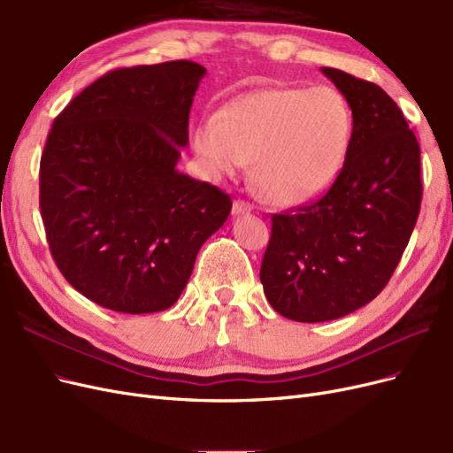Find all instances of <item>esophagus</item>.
<instances>
[{
  "mask_svg": "<svg viewBox=\"0 0 453 453\" xmlns=\"http://www.w3.org/2000/svg\"><path fill=\"white\" fill-rule=\"evenodd\" d=\"M253 208L251 205L248 203V202H243V200H236L234 203H232V213L234 215H243V213H250Z\"/></svg>",
  "mask_w": 453,
  "mask_h": 453,
  "instance_id": "esophagus-1",
  "label": "esophagus"
}]
</instances>
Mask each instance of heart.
Listing matches in <instances>:
<instances>
[{
  "instance_id": "obj_1",
  "label": "heart",
  "mask_w": 453,
  "mask_h": 453,
  "mask_svg": "<svg viewBox=\"0 0 453 453\" xmlns=\"http://www.w3.org/2000/svg\"><path fill=\"white\" fill-rule=\"evenodd\" d=\"M353 140V113L328 87L260 88L200 120L193 145L211 177L255 160V181L283 208L306 205L334 183Z\"/></svg>"
}]
</instances>
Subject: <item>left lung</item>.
<instances>
[{
  "label": "left lung",
  "mask_w": 453,
  "mask_h": 453,
  "mask_svg": "<svg viewBox=\"0 0 453 453\" xmlns=\"http://www.w3.org/2000/svg\"><path fill=\"white\" fill-rule=\"evenodd\" d=\"M353 113V140L318 202L272 215L260 265L270 306L300 323L333 321L374 300L399 265L421 205L416 134L378 85L321 67Z\"/></svg>",
  "instance_id": "1"
}]
</instances>
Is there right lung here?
<instances>
[{"instance_id": "obj_1", "label": "right lung", "mask_w": 453, "mask_h": 453, "mask_svg": "<svg viewBox=\"0 0 453 453\" xmlns=\"http://www.w3.org/2000/svg\"><path fill=\"white\" fill-rule=\"evenodd\" d=\"M205 67L188 60L109 72L54 119L39 208L62 276L92 303L153 313L177 303L232 200L177 170Z\"/></svg>"}]
</instances>
